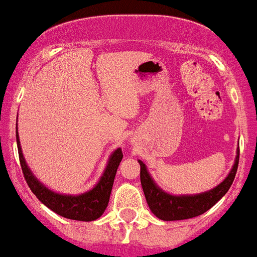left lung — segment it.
<instances>
[{
  "label": "left lung",
  "mask_w": 257,
  "mask_h": 257,
  "mask_svg": "<svg viewBox=\"0 0 257 257\" xmlns=\"http://www.w3.org/2000/svg\"><path fill=\"white\" fill-rule=\"evenodd\" d=\"M139 163L141 166L140 178H141L142 189H144L146 201L153 214L163 221H180V219L193 218V217L204 214L226 195V192L230 189L234 182L235 174L238 170L239 148L236 150L234 166L225 180L210 191L197 193V195L174 196L162 191L148 172L145 163L142 161H139Z\"/></svg>",
  "instance_id": "8db88e82"
}]
</instances>
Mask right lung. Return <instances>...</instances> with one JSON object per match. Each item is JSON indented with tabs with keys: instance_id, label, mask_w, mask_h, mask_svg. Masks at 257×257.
Segmentation results:
<instances>
[{
	"instance_id": "right-lung-1",
	"label": "right lung",
	"mask_w": 257,
	"mask_h": 257,
	"mask_svg": "<svg viewBox=\"0 0 257 257\" xmlns=\"http://www.w3.org/2000/svg\"><path fill=\"white\" fill-rule=\"evenodd\" d=\"M17 145H18L19 162H21V167H22L26 182L29 184L32 193L47 208H49L61 217H65V218L85 222L95 221L104 213L105 208L108 205L116 171H117L118 165L122 159L121 149H116L115 152L112 153L102 178L99 179L98 184L94 188L85 192V193H81V195L73 196L56 193V192L47 188L45 185H43L34 176V174L26 163L25 157H23L21 142H19L18 128H17Z\"/></svg>"
}]
</instances>
